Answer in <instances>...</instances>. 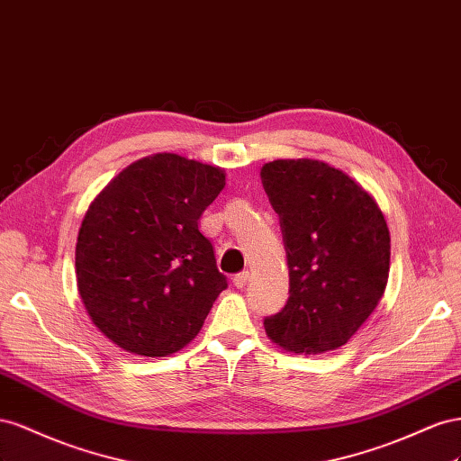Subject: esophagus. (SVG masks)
Masks as SVG:
<instances>
[{
  "mask_svg": "<svg viewBox=\"0 0 461 461\" xmlns=\"http://www.w3.org/2000/svg\"><path fill=\"white\" fill-rule=\"evenodd\" d=\"M247 282H249V272H247V270H243V272L233 276V285L238 287V289H243V287L247 285Z\"/></svg>",
  "mask_w": 461,
  "mask_h": 461,
  "instance_id": "34e87169",
  "label": "esophagus"
}]
</instances>
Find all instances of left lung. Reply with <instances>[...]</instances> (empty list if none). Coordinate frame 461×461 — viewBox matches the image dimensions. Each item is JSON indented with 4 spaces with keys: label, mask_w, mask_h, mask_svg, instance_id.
<instances>
[{
    "label": "left lung",
    "mask_w": 461,
    "mask_h": 461,
    "mask_svg": "<svg viewBox=\"0 0 461 461\" xmlns=\"http://www.w3.org/2000/svg\"><path fill=\"white\" fill-rule=\"evenodd\" d=\"M260 179L280 216L289 268V297L265 319L267 334L295 353L338 349L386 289V220L359 183L321 160H274Z\"/></svg>",
    "instance_id": "1"
}]
</instances>
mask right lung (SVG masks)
Wrapping results in <instances>:
<instances>
[{
	"mask_svg": "<svg viewBox=\"0 0 461 461\" xmlns=\"http://www.w3.org/2000/svg\"><path fill=\"white\" fill-rule=\"evenodd\" d=\"M223 185V169L162 152L127 166L92 201L77 238V285L115 346L164 357L199 334L228 287L199 230Z\"/></svg>",
	"mask_w": 461,
	"mask_h": 461,
	"instance_id": "right-lung-1",
	"label": "right lung"
}]
</instances>
